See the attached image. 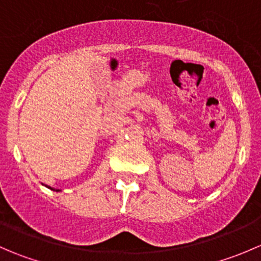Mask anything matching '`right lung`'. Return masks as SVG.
<instances>
[{
    "mask_svg": "<svg viewBox=\"0 0 261 261\" xmlns=\"http://www.w3.org/2000/svg\"><path fill=\"white\" fill-rule=\"evenodd\" d=\"M49 188H50V187H49ZM50 189H53V188H50ZM53 191H55V189H53ZM58 191H59V189H57V192H58Z\"/></svg>",
    "mask_w": 261,
    "mask_h": 261,
    "instance_id": "obj_1",
    "label": "right lung"
}]
</instances>
